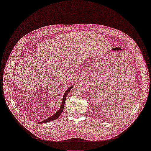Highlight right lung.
Wrapping results in <instances>:
<instances>
[{"label": "right lung", "mask_w": 151, "mask_h": 151, "mask_svg": "<svg viewBox=\"0 0 151 151\" xmlns=\"http://www.w3.org/2000/svg\"><path fill=\"white\" fill-rule=\"evenodd\" d=\"M73 88V86H71V87L69 88L68 90L65 91V93H64L63 96V99H62V103H61V105L60 108H59V109L58 110V112L54 114L53 116H50V117L48 118H47V119H45V120L42 121V122H41V123H46V122H50V121H52V120H55V119H57V118H58L59 116L61 115V114L62 113V112H63L64 104H65V99H66L67 96H68V93L70 92V90H71V88Z\"/></svg>", "instance_id": "obj_1"}]
</instances>
